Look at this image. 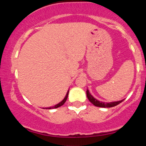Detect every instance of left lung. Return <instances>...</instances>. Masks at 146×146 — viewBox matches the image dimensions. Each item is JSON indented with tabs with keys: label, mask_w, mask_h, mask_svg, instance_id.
Listing matches in <instances>:
<instances>
[{
	"label": "left lung",
	"mask_w": 146,
	"mask_h": 146,
	"mask_svg": "<svg viewBox=\"0 0 146 146\" xmlns=\"http://www.w3.org/2000/svg\"><path fill=\"white\" fill-rule=\"evenodd\" d=\"M86 95L87 98H88V100L93 104V105L95 106L98 107H102V108H110V107H113L115 106L118 105L119 104L121 103L124 100H121V101H117V102H102L99 101V100H96V99L93 98L90 93H89V90L88 89L86 90Z\"/></svg>",
	"instance_id": "8db88e82"
}]
</instances>
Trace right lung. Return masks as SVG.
I'll use <instances>...</instances> for the list:
<instances>
[{"instance_id":"right-lung-1","label":"right lung","mask_w":146,"mask_h":146,"mask_svg":"<svg viewBox=\"0 0 146 146\" xmlns=\"http://www.w3.org/2000/svg\"><path fill=\"white\" fill-rule=\"evenodd\" d=\"M68 92H69V90H68V91H67V93H66V96H65V98H64V100H62V102H60V103H58V104L55 105L54 106H52V107H48V108H46V109H53V108H58V107H60V106H62V105L64 104L65 102H66V100H67V98H68Z\"/></svg>"}]
</instances>
